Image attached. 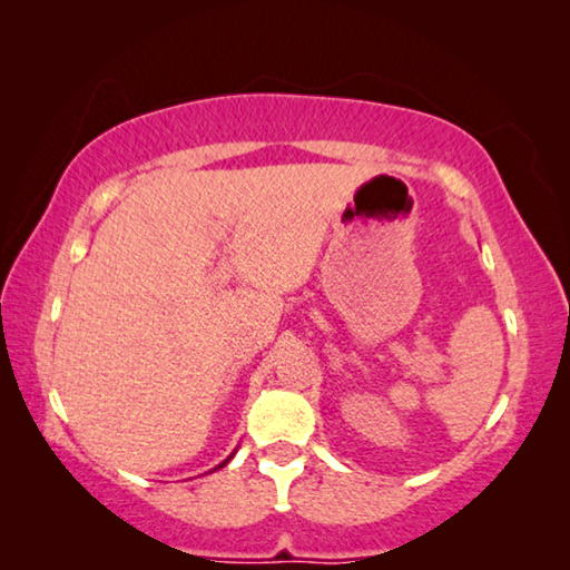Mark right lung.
<instances>
[{"mask_svg": "<svg viewBox=\"0 0 570 570\" xmlns=\"http://www.w3.org/2000/svg\"><path fill=\"white\" fill-rule=\"evenodd\" d=\"M228 460H230V458H228ZM228 460H226V462H228ZM226 462H220V465H218V468H224V465H226Z\"/></svg>", "mask_w": 570, "mask_h": 570, "instance_id": "obj_1", "label": "right lung"}]
</instances>
